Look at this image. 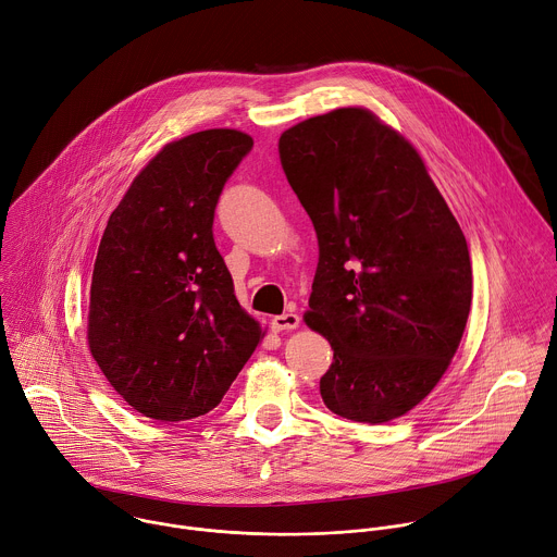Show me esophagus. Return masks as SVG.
I'll list each match as a JSON object with an SVG mask.
<instances>
[{
	"mask_svg": "<svg viewBox=\"0 0 557 557\" xmlns=\"http://www.w3.org/2000/svg\"><path fill=\"white\" fill-rule=\"evenodd\" d=\"M298 322H300V318L296 313H281V315L272 318V329L274 331H289V329H296Z\"/></svg>",
	"mask_w": 557,
	"mask_h": 557,
	"instance_id": "esophagus-1",
	"label": "esophagus"
}]
</instances>
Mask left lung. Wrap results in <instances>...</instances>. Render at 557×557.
Returning <instances> with one entry per match:
<instances>
[{"label":"left lung","instance_id":"8db88e82","mask_svg":"<svg viewBox=\"0 0 557 557\" xmlns=\"http://www.w3.org/2000/svg\"><path fill=\"white\" fill-rule=\"evenodd\" d=\"M285 177L318 237L305 322L333 349L331 412L384 423L455 358L472 305L468 242L412 145L360 107L283 132Z\"/></svg>","mask_w":557,"mask_h":557}]
</instances>
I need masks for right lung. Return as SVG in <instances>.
Returning <instances> with one entry per match:
<instances>
[{"mask_svg": "<svg viewBox=\"0 0 557 557\" xmlns=\"http://www.w3.org/2000/svg\"><path fill=\"white\" fill-rule=\"evenodd\" d=\"M252 145L235 129L166 145L107 221L89 289V351L149 419L212 410L261 341L212 237L219 195Z\"/></svg>", "mask_w": 557, "mask_h": 557, "instance_id": "right-lung-1", "label": "right lung"}]
</instances>
